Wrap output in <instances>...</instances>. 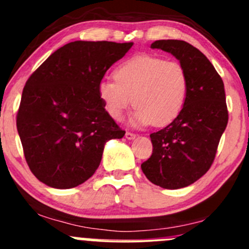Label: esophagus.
I'll return each mask as SVG.
<instances>
[{"label": "esophagus", "instance_id": "34e87169", "mask_svg": "<svg viewBox=\"0 0 249 249\" xmlns=\"http://www.w3.org/2000/svg\"><path fill=\"white\" fill-rule=\"evenodd\" d=\"M125 137H126L127 140H133V138H136V135H135V133L127 131L126 133H125Z\"/></svg>", "mask_w": 249, "mask_h": 249}]
</instances>
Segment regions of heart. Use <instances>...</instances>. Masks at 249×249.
Returning <instances> with one entry per match:
<instances>
[{
  "label": "heart",
  "mask_w": 249,
  "mask_h": 249,
  "mask_svg": "<svg viewBox=\"0 0 249 249\" xmlns=\"http://www.w3.org/2000/svg\"><path fill=\"white\" fill-rule=\"evenodd\" d=\"M113 76L99 83L98 94L114 120H122L133 103V125L163 126L179 116L186 101L187 71L177 61L141 54L118 65Z\"/></svg>",
  "instance_id": "1"
}]
</instances>
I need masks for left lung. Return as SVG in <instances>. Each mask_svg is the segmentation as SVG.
Segmentation results:
<instances>
[{"mask_svg":"<svg viewBox=\"0 0 249 249\" xmlns=\"http://www.w3.org/2000/svg\"><path fill=\"white\" fill-rule=\"evenodd\" d=\"M151 49L172 53L186 69L188 90L179 116L150 135L153 154L141 164L149 181L167 190L186 187L213 164L228 124L221 76L198 49L184 40H156Z\"/></svg>","mask_w":249,"mask_h":249,"instance_id":"1","label":"left lung"}]
</instances>
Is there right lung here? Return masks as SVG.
I'll use <instances>...</instances> for the list:
<instances>
[{
  "mask_svg": "<svg viewBox=\"0 0 249 249\" xmlns=\"http://www.w3.org/2000/svg\"><path fill=\"white\" fill-rule=\"evenodd\" d=\"M133 43L76 40L53 52L22 90L17 127L31 172L53 188L83 184L98 169L107 141L123 138L98 86Z\"/></svg>",
  "mask_w": 249,
  "mask_h": 249,
  "instance_id": "right-lung-1",
  "label": "right lung"
}]
</instances>
